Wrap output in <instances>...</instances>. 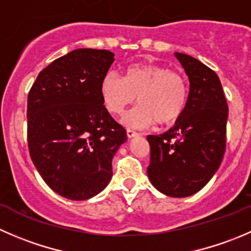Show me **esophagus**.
<instances>
[{"instance_id": "34e87169", "label": "esophagus", "mask_w": 251, "mask_h": 251, "mask_svg": "<svg viewBox=\"0 0 251 251\" xmlns=\"http://www.w3.org/2000/svg\"><path fill=\"white\" fill-rule=\"evenodd\" d=\"M126 135H127L128 138H132V137H135V136H137L138 133L136 132V131L131 130V128H127V130H126Z\"/></svg>"}]
</instances>
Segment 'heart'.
I'll use <instances>...</instances> for the list:
<instances>
[{
  "instance_id": "1",
  "label": "heart",
  "mask_w": 251,
  "mask_h": 251,
  "mask_svg": "<svg viewBox=\"0 0 251 251\" xmlns=\"http://www.w3.org/2000/svg\"><path fill=\"white\" fill-rule=\"evenodd\" d=\"M105 109L119 115L136 100L140 105L126 113L123 123L128 127L144 128L154 123L160 127L176 123L186 109L188 86L179 73L156 63L128 65L124 77L109 72L100 82Z\"/></svg>"
}]
</instances>
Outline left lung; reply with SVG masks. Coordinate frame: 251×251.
<instances>
[{
	"mask_svg": "<svg viewBox=\"0 0 251 251\" xmlns=\"http://www.w3.org/2000/svg\"><path fill=\"white\" fill-rule=\"evenodd\" d=\"M189 78L186 109L163 135H149V179L158 191L183 198L201 191L220 168L226 151L228 105L214 70L176 53Z\"/></svg>",
	"mask_w": 251,
	"mask_h": 251,
	"instance_id": "left-lung-1",
	"label": "left lung"
}]
</instances>
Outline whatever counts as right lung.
<instances>
[{"instance_id": "1", "label": "right lung", "mask_w": 251, "mask_h": 251, "mask_svg": "<svg viewBox=\"0 0 251 251\" xmlns=\"http://www.w3.org/2000/svg\"><path fill=\"white\" fill-rule=\"evenodd\" d=\"M114 62L107 50L78 48L45 68L27 96V147L50 189L86 201L107 187L126 130L103 104L100 82Z\"/></svg>"}]
</instances>
